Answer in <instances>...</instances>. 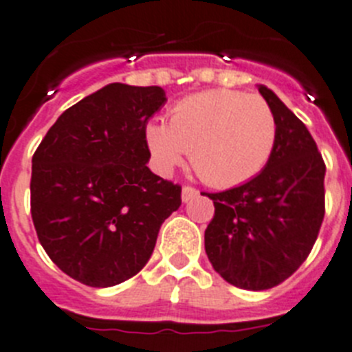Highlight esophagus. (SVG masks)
<instances>
[{
	"instance_id": "obj_1",
	"label": "esophagus",
	"mask_w": 352,
	"mask_h": 352,
	"mask_svg": "<svg viewBox=\"0 0 352 352\" xmlns=\"http://www.w3.org/2000/svg\"><path fill=\"white\" fill-rule=\"evenodd\" d=\"M199 195V191L195 190V188H191V186H184L182 188V202H190L191 199H195Z\"/></svg>"
}]
</instances>
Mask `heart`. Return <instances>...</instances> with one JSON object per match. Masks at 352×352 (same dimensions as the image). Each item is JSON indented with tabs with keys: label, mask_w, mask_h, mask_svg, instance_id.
<instances>
[{
	"label": "heart",
	"mask_w": 352,
	"mask_h": 352,
	"mask_svg": "<svg viewBox=\"0 0 352 352\" xmlns=\"http://www.w3.org/2000/svg\"><path fill=\"white\" fill-rule=\"evenodd\" d=\"M277 140V120L259 94L212 89L191 94L170 111L168 125L150 123L146 143L161 171L184 152L204 182L232 188L267 166Z\"/></svg>",
	"instance_id": "heart-1"
}]
</instances>
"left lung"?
Listing matches in <instances>:
<instances>
[{
    "label": "left lung",
    "mask_w": 352,
    "mask_h": 352,
    "mask_svg": "<svg viewBox=\"0 0 352 352\" xmlns=\"http://www.w3.org/2000/svg\"><path fill=\"white\" fill-rule=\"evenodd\" d=\"M277 120V140L258 175L220 193L204 240L212 268L243 290L281 285L306 261L320 231L326 164L306 125L276 93L258 87Z\"/></svg>",
    "instance_id": "1"
}]
</instances>
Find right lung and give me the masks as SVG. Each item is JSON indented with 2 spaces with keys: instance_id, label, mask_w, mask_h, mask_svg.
<instances>
[{
  "instance_id": "obj_1",
  "label": "right lung",
  "mask_w": 352,
  "mask_h": 352,
  "mask_svg": "<svg viewBox=\"0 0 352 352\" xmlns=\"http://www.w3.org/2000/svg\"><path fill=\"white\" fill-rule=\"evenodd\" d=\"M164 103L157 85L109 84L62 112L35 150L37 238L82 285L107 288L135 276L181 206V186L146 166V123Z\"/></svg>"
}]
</instances>
